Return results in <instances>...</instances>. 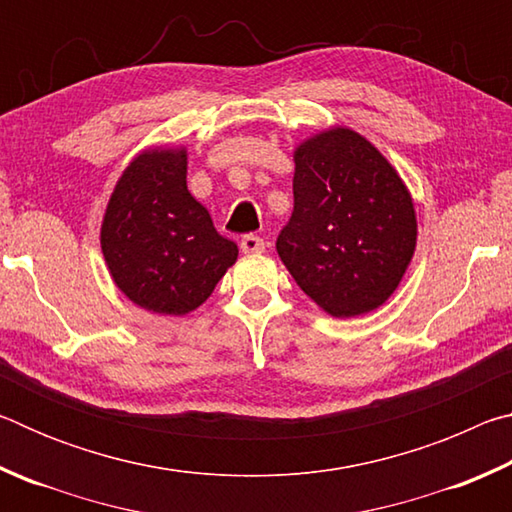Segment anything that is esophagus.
I'll use <instances>...</instances> for the list:
<instances>
[{
    "instance_id": "esophagus-1",
    "label": "esophagus",
    "mask_w": 512,
    "mask_h": 512,
    "mask_svg": "<svg viewBox=\"0 0 512 512\" xmlns=\"http://www.w3.org/2000/svg\"><path fill=\"white\" fill-rule=\"evenodd\" d=\"M266 248V241L257 235H244L241 237V250L244 253H262Z\"/></svg>"
}]
</instances>
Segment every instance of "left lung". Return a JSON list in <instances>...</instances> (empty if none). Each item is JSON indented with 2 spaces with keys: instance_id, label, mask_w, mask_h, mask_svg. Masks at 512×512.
<instances>
[{
  "instance_id": "8db88e82",
  "label": "left lung",
  "mask_w": 512,
  "mask_h": 512,
  "mask_svg": "<svg viewBox=\"0 0 512 512\" xmlns=\"http://www.w3.org/2000/svg\"><path fill=\"white\" fill-rule=\"evenodd\" d=\"M293 160V212L277 235V255L329 316L368 314L391 298L413 257L418 223L409 189L350 128L309 137Z\"/></svg>"
}]
</instances>
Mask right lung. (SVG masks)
Instances as JSON below:
<instances>
[{"mask_svg":"<svg viewBox=\"0 0 512 512\" xmlns=\"http://www.w3.org/2000/svg\"><path fill=\"white\" fill-rule=\"evenodd\" d=\"M101 250L126 298L169 316L203 305L239 255L189 194L185 149H151L128 164L103 216Z\"/></svg>","mask_w":512,"mask_h":512,"instance_id":"1","label":"right lung"}]
</instances>
